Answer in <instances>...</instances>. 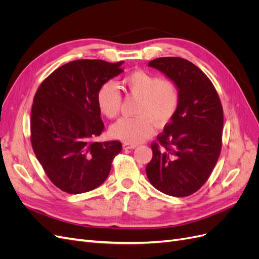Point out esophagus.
<instances>
[{"instance_id": "esophagus-1", "label": "esophagus", "mask_w": 259, "mask_h": 259, "mask_svg": "<svg viewBox=\"0 0 259 259\" xmlns=\"http://www.w3.org/2000/svg\"><path fill=\"white\" fill-rule=\"evenodd\" d=\"M137 145L135 144H128V143H124L123 144V149L124 150H130V149H135Z\"/></svg>"}]
</instances>
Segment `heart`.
Instances as JSON below:
<instances>
[{
	"mask_svg": "<svg viewBox=\"0 0 259 259\" xmlns=\"http://www.w3.org/2000/svg\"><path fill=\"white\" fill-rule=\"evenodd\" d=\"M124 92L138 100L134 117H122L110 127L114 138L128 144L142 143L154 133V122L165 124L174 115L179 96L176 86L151 73L136 70L122 80ZM100 112L113 119L120 112L121 94L112 82H106L97 92Z\"/></svg>",
	"mask_w": 259,
	"mask_h": 259,
	"instance_id": "obj_1",
	"label": "heart"
}]
</instances>
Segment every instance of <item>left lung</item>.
<instances>
[{
  "instance_id": "8db88e82",
  "label": "left lung",
  "mask_w": 259,
  "mask_h": 259,
  "mask_svg": "<svg viewBox=\"0 0 259 259\" xmlns=\"http://www.w3.org/2000/svg\"><path fill=\"white\" fill-rule=\"evenodd\" d=\"M178 91V107L147 164L149 182L171 197H188L204 185L222 150L223 107L213 83L192 62L179 57L151 60Z\"/></svg>"
}]
</instances>
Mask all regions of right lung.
I'll return each instance as SVG.
<instances>
[{
	"instance_id": "obj_1",
	"label": "right lung",
	"mask_w": 259,
	"mask_h": 259,
	"mask_svg": "<svg viewBox=\"0 0 259 259\" xmlns=\"http://www.w3.org/2000/svg\"><path fill=\"white\" fill-rule=\"evenodd\" d=\"M124 61H70L37 89L31 110V144L51 182L67 193H84L107 179L122 144L95 142L105 125L97 105L104 83L123 72Z\"/></svg>"
}]
</instances>
